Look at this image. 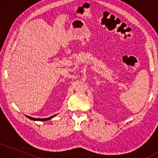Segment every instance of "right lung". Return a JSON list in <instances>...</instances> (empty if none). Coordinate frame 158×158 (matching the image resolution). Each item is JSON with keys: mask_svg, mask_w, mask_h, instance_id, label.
Segmentation results:
<instances>
[{"mask_svg": "<svg viewBox=\"0 0 158 158\" xmlns=\"http://www.w3.org/2000/svg\"><path fill=\"white\" fill-rule=\"evenodd\" d=\"M57 114H55V115H54V116H50V117H48V118H33V117H31V116H27L26 115V116L28 118H30V119H31V120H33V121H48V120H49V119H51V118H53V117H54L55 116H56Z\"/></svg>", "mask_w": 158, "mask_h": 158, "instance_id": "1", "label": "right lung"}]
</instances>
